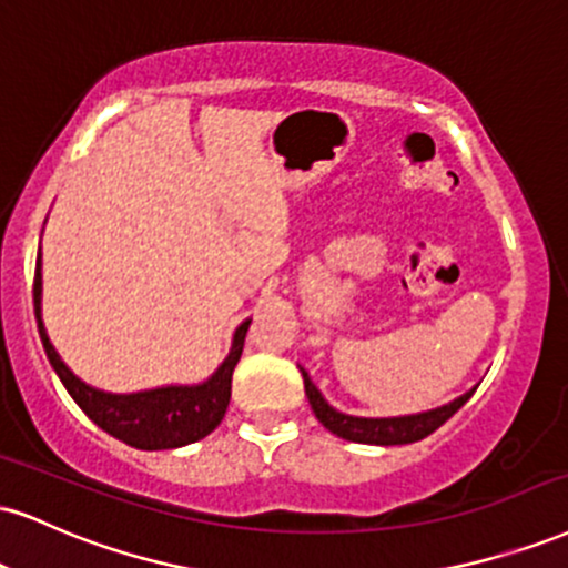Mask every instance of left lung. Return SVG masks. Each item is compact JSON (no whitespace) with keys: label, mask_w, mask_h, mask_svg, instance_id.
Here are the masks:
<instances>
[{"label":"left lung","mask_w":568,"mask_h":568,"mask_svg":"<svg viewBox=\"0 0 568 568\" xmlns=\"http://www.w3.org/2000/svg\"><path fill=\"white\" fill-rule=\"evenodd\" d=\"M304 375V392L310 396V405L317 415V420L323 423L331 434L341 436L346 442H359V444H381V447H392V444H413L426 439L428 434H434L442 423H447L453 415L460 409L466 402L474 396L476 388H470L463 396L442 405L428 413H415V415H399V418H357V415L338 413L336 407H331L325 402V396L320 394V388L312 384L310 373L304 367H298Z\"/></svg>","instance_id":"obj_1"}]
</instances>
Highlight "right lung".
<instances>
[{"mask_svg":"<svg viewBox=\"0 0 568 568\" xmlns=\"http://www.w3.org/2000/svg\"><path fill=\"white\" fill-rule=\"evenodd\" d=\"M33 312H37L39 338H42L47 359L63 381L73 402L84 409L87 418L98 423L105 434L115 436L136 449H174L209 436L222 423L230 405L232 371L243 354L245 333L251 320L237 327L232 336V349L209 381L195 386H161L136 394H111L84 384L71 367L60 359L47 336L42 323V254L37 258L33 275Z\"/></svg>","mask_w":568,"mask_h":568,"instance_id":"1","label":"right lung"}]
</instances>
